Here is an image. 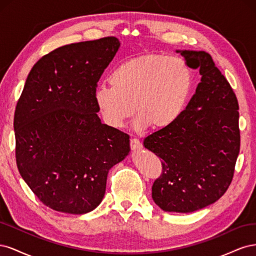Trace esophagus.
I'll return each mask as SVG.
<instances>
[{
  "label": "esophagus",
  "mask_w": 256,
  "mask_h": 256,
  "mask_svg": "<svg viewBox=\"0 0 256 256\" xmlns=\"http://www.w3.org/2000/svg\"><path fill=\"white\" fill-rule=\"evenodd\" d=\"M130 147H131V150H134V152H136V150H138L142 147V144H141V142L138 140V138H131V141H130Z\"/></svg>",
  "instance_id": "esophagus-1"
}]
</instances>
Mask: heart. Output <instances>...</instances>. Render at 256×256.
<instances>
[{"mask_svg": "<svg viewBox=\"0 0 256 256\" xmlns=\"http://www.w3.org/2000/svg\"><path fill=\"white\" fill-rule=\"evenodd\" d=\"M110 80L94 90L104 124L122 129L134 109L132 128L143 131L168 127L178 118L191 94L193 74L180 58L146 54L122 62Z\"/></svg>", "mask_w": 256, "mask_h": 256, "instance_id": "heart-1", "label": "heart"}]
</instances>
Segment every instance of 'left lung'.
Listing matches in <instances>:
<instances>
[{
  "label": "left lung",
  "mask_w": 256,
  "mask_h": 256,
  "mask_svg": "<svg viewBox=\"0 0 256 256\" xmlns=\"http://www.w3.org/2000/svg\"><path fill=\"white\" fill-rule=\"evenodd\" d=\"M200 82L186 110L168 127L146 136L162 159L152 198L162 210L187 214L216 202L233 180L240 150L239 106L230 83L205 51L176 50Z\"/></svg>",
  "instance_id": "obj_1"
}]
</instances>
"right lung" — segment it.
Masks as SVG:
<instances>
[{"instance_id": "1", "label": "right lung", "mask_w": 256, "mask_h": 256, "mask_svg": "<svg viewBox=\"0 0 256 256\" xmlns=\"http://www.w3.org/2000/svg\"><path fill=\"white\" fill-rule=\"evenodd\" d=\"M120 47L116 37L66 44L42 56L28 76L14 118L17 166L53 210H94L110 168L130 152L129 136L102 122L94 99Z\"/></svg>"}]
</instances>
